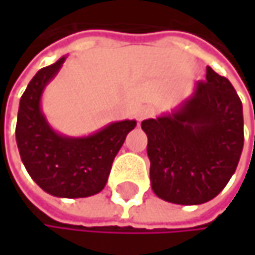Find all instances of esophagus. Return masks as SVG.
I'll list each match as a JSON object with an SVG mask.
<instances>
[{"instance_id": "esophagus-1", "label": "esophagus", "mask_w": 255, "mask_h": 255, "mask_svg": "<svg viewBox=\"0 0 255 255\" xmlns=\"http://www.w3.org/2000/svg\"><path fill=\"white\" fill-rule=\"evenodd\" d=\"M150 115H152V109H149V108H141V109L137 112V120H138V123H140V121L149 118Z\"/></svg>"}]
</instances>
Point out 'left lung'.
Listing matches in <instances>:
<instances>
[{"mask_svg":"<svg viewBox=\"0 0 255 255\" xmlns=\"http://www.w3.org/2000/svg\"><path fill=\"white\" fill-rule=\"evenodd\" d=\"M155 195L178 205L216 198L233 176L244 147L242 103L228 78L207 66V79L171 112L141 123Z\"/></svg>","mask_w":255,"mask_h":255,"instance_id":"obj_1","label":"left lung"}]
</instances>
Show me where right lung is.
<instances>
[{"label": "right lung", "mask_w": 255, "mask_h": 255, "mask_svg": "<svg viewBox=\"0 0 255 255\" xmlns=\"http://www.w3.org/2000/svg\"><path fill=\"white\" fill-rule=\"evenodd\" d=\"M66 57L38 71L27 84L19 103L16 141L26 171L44 192L57 198H87L103 190L112 162L137 123H111L81 137L62 134L51 127L41 99Z\"/></svg>", "instance_id": "obj_1"}]
</instances>
